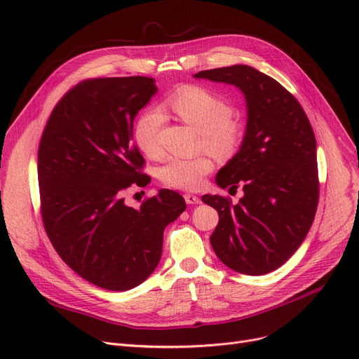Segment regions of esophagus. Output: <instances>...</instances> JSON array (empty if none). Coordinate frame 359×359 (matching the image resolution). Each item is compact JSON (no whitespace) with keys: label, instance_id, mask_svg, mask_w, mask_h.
I'll use <instances>...</instances> for the list:
<instances>
[{"label":"esophagus","instance_id":"1","mask_svg":"<svg viewBox=\"0 0 359 359\" xmlns=\"http://www.w3.org/2000/svg\"><path fill=\"white\" fill-rule=\"evenodd\" d=\"M184 201H186L187 205L201 203V199H199L196 195H192V194H186V195H184Z\"/></svg>","mask_w":359,"mask_h":359}]
</instances>
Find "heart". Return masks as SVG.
Instances as JSON below:
<instances>
[{"mask_svg":"<svg viewBox=\"0 0 359 359\" xmlns=\"http://www.w3.org/2000/svg\"><path fill=\"white\" fill-rule=\"evenodd\" d=\"M168 109L201 134L205 149L218 158H229L236 154L243 129L233 119L231 104L217 96L211 90L201 86H184L167 100ZM163 123L160 109L144 110L135 126L134 140L138 148L151 158L161 154L158 132ZM212 170V161L203 154L195 157H172L160 168L161 182L175 189L196 191L205 176Z\"/></svg>","mask_w":359,"mask_h":359,"instance_id":"obj_1","label":"heart"}]
</instances>
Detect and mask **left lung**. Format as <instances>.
<instances>
[{"mask_svg":"<svg viewBox=\"0 0 359 359\" xmlns=\"http://www.w3.org/2000/svg\"><path fill=\"white\" fill-rule=\"evenodd\" d=\"M206 79L238 87L248 104V126L238 153L215 177L222 189L244 196L203 195L217 210L211 246L230 269L265 275L278 269L304 241L318 203L316 138L298 100L276 80L248 65L201 71Z\"/></svg>","mask_w":359,"mask_h":359,"instance_id":"obj_1","label":"left lung"}]
</instances>
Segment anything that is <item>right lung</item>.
<instances>
[{
	"label": "right lung",
	"mask_w": 359,
	"mask_h": 359,
	"mask_svg": "<svg viewBox=\"0 0 359 359\" xmlns=\"http://www.w3.org/2000/svg\"><path fill=\"white\" fill-rule=\"evenodd\" d=\"M157 93L154 79H90L53 107L37 153L43 227L67 265L109 291L140 285L157 268L163 233L184 210L170 189L135 210L128 187L147 186L134 144L137 113Z\"/></svg>",
	"instance_id": "obj_1"
}]
</instances>
